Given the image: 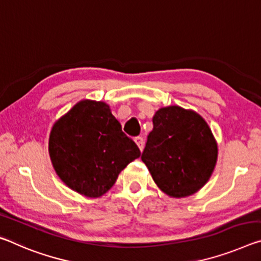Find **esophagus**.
I'll list each match as a JSON object with an SVG mask.
<instances>
[{
  "mask_svg": "<svg viewBox=\"0 0 261 261\" xmlns=\"http://www.w3.org/2000/svg\"><path fill=\"white\" fill-rule=\"evenodd\" d=\"M135 142H136V144H137V145H138L139 150L143 151V150H144V145H145V142H144V138H143V137H136V138H135Z\"/></svg>",
  "mask_w": 261,
  "mask_h": 261,
  "instance_id": "obj_1",
  "label": "esophagus"
}]
</instances>
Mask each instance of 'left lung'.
Masks as SVG:
<instances>
[{"instance_id": "1", "label": "left lung", "mask_w": 261, "mask_h": 261, "mask_svg": "<svg viewBox=\"0 0 261 261\" xmlns=\"http://www.w3.org/2000/svg\"><path fill=\"white\" fill-rule=\"evenodd\" d=\"M142 160L168 196L193 195L208 182L218 147L208 123L196 111L168 106L155 111Z\"/></svg>"}]
</instances>
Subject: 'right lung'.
<instances>
[{
    "label": "right lung",
    "instance_id": "1",
    "mask_svg": "<svg viewBox=\"0 0 261 261\" xmlns=\"http://www.w3.org/2000/svg\"><path fill=\"white\" fill-rule=\"evenodd\" d=\"M48 153L60 180L81 195L101 197L140 156L134 140L102 101L81 100L53 124Z\"/></svg>",
    "mask_w": 261,
    "mask_h": 261
}]
</instances>
